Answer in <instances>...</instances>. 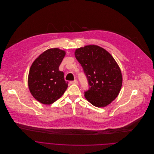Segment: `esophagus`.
Segmentation results:
<instances>
[{"instance_id":"1","label":"esophagus","mask_w":154,"mask_h":154,"mask_svg":"<svg viewBox=\"0 0 154 154\" xmlns=\"http://www.w3.org/2000/svg\"><path fill=\"white\" fill-rule=\"evenodd\" d=\"M70 83L71 84H78V81H77L76 79H75V80H74V81H70Z\"/></svg>"}]
</instances>
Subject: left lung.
Masks as SVG:
<instances>
[{
    "label": "left lung",
    "mask_w": 154,
    "mask_h": 154,
    "mask_svg": "<svg viewBox=\"0 0 154 154\" xmlns=\"http://www.w3.org/2000/svg\"><path fill=\"white\" fill-rule=\"evenodd\" d=\"M75 56L83 68L90 85L86 100L104 107L118 97L122 84L121 69L113 56L103 48L88 45L76 49Z\"/></svg>",
    "instance_id": "left-lung-1"
}]
</instances>
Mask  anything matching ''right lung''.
<instances>
[{
	"label": "right lung",
	"mask_w": 154,
	"mask_h": 154,
	"mask_svg": "<svg viewBox=\"0 0 154 154\" xmlns=\"http://www.w3.org/2000/svg\"><path fill=\"white\" fill-rule=\"evenodd\" d=\"M66 53L58 48L41 54L31 66L28 85L32 96L39 103L50 105L63 95L68 87L63 72L59 70Z\"/></svg>",
	"instance_id": "right-lung-1"
}]
</instances>
